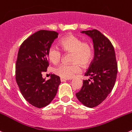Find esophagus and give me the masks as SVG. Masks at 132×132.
I'll return each instance as SVG.
<instances>
[{"label": "esophagus", "mask_w": 132, "mask_h": 132, "mask_svg": "<svg viewBox=\"0 0 132 132\" xmlns=\"http://www.w3.org/2000/svg\"><path fill=\"white\" fill-rule=\"evenodd\" d=\"M66 80H68L67 78H60V81H61V82H64V81H66Z\"/></svg>", "instance_id": "34e87169"}]
</instances>
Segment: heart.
I'll return each mask as SVG.
<instances>
[{
	"label": "heart",
	"instance_id": "1",
	"mask_svg": "<svg viewBox=\"0 0 132 132\" xmlns=\"http://www.w3.org/2000/svg\"><path fill=\"white\" fill-rule=\"evenodd\" d=\"M62 50L70 53V64H62L54 69V72L62 78H71L81 71V66L86 67L90 64L94 56V48L92 44L70 35L62 38L59 42ZM48 59L53 63L56 64L61 60L62 53L55 45L49 47L47 53Z\"/></svg>",
	"mask_w": 132,
	"mask_h": 132
}]
</instances>
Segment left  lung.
I'll return each mask as SVG.
<instances>
[{
	"instance_id": "obj_1",
	"label": "left lung",
	"mask_w": 132,
	"mask_h": 132,
	"mask_svg": "<svg viewBox=\"0 0 132 132\" xmlns=\"http://www.w3.org/2000/svg\"><path fill=\"white\" fill-rule=\"evenodd\" d=\"M92 38L95 56L85 76L90 79L83 81L80 91L76 93L85 106L95 107L101 104L114 86L118 64L114 48L110 40L97 29L82 31Z\"/></svg>"
}]
</instances>
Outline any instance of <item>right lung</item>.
<instances>
[{
	"mask_svg": "<svg viewBox=\"0 0 132 132\" xmlns=\"http://www.w3.org/2000/svg\"><path fill=\"white\" fill-rule=\"evenodd\" d=\"M58 34L54 31L40 30L22 43L16 64V80L27 101L37 108L47 106L56 95L60 77L51 74L46 80L43 73L49 66L47 53Z\"/></svg>",
	"mask_w": 132,
	"mask_h": 132,
	"instance_id": "obj_1",
	"label": "right lung"
}]
</instances>
